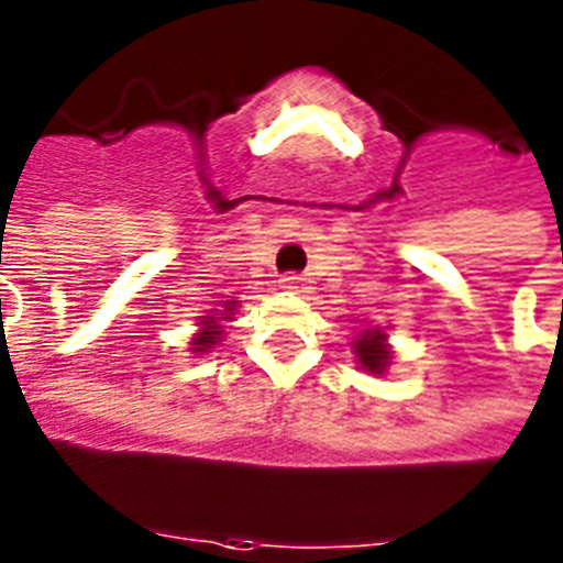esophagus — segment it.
Here are the masks:
<instances>
[{"label":"esophagus","mask_w":563,"mask_h":563,"mask_svg":"<svg viewBox=\"0 0 563 563\" xmlns=\"http://www.w3.org/2000/svg\"><path fill=\"white\" fill-rule=\"evenodd\" d=\"M278 285L285 287V290H305V278L296 276V273H287V276H282V282Z\"/></svg>","instance_id":"1"}]
</instances>
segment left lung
<instances>
[{
  "label": "left lung",
  "instance_id": "obj_1",
  "mask_svg": "<svg viewBox=\"0 0 563 563\" xmlns=\"http://www.w3.org/2000/svg\"><path fill=\"white\" fill-rule=\"evenodd\" d=\"M380 338V332H366V335L357 338L355 343L357 361H361L369 372H377V375H380V372L386 369V363H389V350L383 346Z\"/></svg>",
  "mask_w": 563,
  "mask_h": 563
}]
</instances>
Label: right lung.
I'll return each mask as SVG.
<instances>
[{
	"mask_svg": "<svg viewBox=\"0 0 563 563\" xmlns=\"http://www.w3.org/2000/svg\"><path fill=\"white\" fill-rule=\"evenodd\" d=\"M228 310H233V305H225ZM202 324H206V330L200 332V335L194 338V352H206V350H211L213 343H217V338L222 335V330H220V321H213V318H208V321H202Z\"/></svg>",
	"mask_w": 563,
	"mask_h": 563,
	"instance_id": "obj_1",
	"label": "right lung"
}]
</instances>
